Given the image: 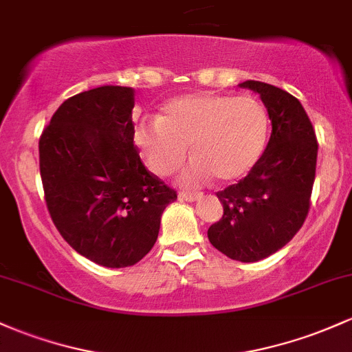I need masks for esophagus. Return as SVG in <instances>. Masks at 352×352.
Returning a JSON list of instances; mask_svg holds the SVG:
<instances>
[{
  "instance_id": "esophagus-1",
  "label": "esophagus",
  "mask_w": 352,
  "mask_h": 352,
  "mask_svg": "<svg viewBox=\"0 0 352 352\" xmlns=\"http://www.w3.org/2000/svg\"><path fill=\"white\" fill-rule=\"evenodd\" d=\"M179 197L182 200H188V202H195V200L202 199L204 194H200V192H180Z\"/></svg>"
}]
</instances>
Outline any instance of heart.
I'll return each instance as SVG.
<instances>
[{"instance_id": "b5f03b06", "label": "heart", "mask_w": 352, "mask_h": 352, "mask_svg": "<svg viewBox=\"0 0 352 352\" xmlns=\"http://www.w3.org/2000/svg\"><path fill=\"white\" fill-rule=\"evenodd\" d=\"M269 115L254 96L219 94L184 95L170 100L158 118L135 125L133 144L146 167L157 177L175 172L187 158H195L184 173V185H199L217 177L232 184L244 179L264 155Z\"/></svg>"}]
</instances>
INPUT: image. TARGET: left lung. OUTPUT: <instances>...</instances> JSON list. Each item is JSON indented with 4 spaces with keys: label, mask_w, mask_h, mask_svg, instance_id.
Returning a JSON list of instances; mask_svg holds the SVG:
<instances>
[{
    "label": "left lung",
    "mask_w": 352,
    "mask_h": 352,
    "mask_svg": "<svg viewBox=\"0 0 352 352\" xmlns=\"http://www.w3.org/2000/svg\"><path fill=\"white\" fill-rule=\"evenodd\" d=\"M241 87L261 95L272 133L256 167L237 184L217 192L223 215L208 227L207 235L227 257L257 262L291 242L307 217L318 138L296 96L254 80Z\"/></svg>",
    "instance_id": "left-lung-1"
}]
</instances>
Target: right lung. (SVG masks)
<instances>
[{
    "instance_id": "right-lung-1",
    "label": "right lung",
    "mask_w": 352,
    "mask_h": 352,
    "mask_svg": "<svg viewBox=\"0 0 352 352\" xmlns=\"http://www.w3.org/2000/svg\"><path fill=\"white\" fill-rule=\"evenodd\" d=\"M135 90L98 87L65 100L40 137V173L53 223L103 267L137 264L158 237L177 192L133 145Z\"/></svg>"
}]
</instances>
